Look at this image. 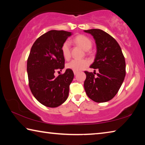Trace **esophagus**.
I'll return each mask as SVG.
<instances>
[{
	"instance_id": "1",
	"label": "esophagus",
	"mask_w": 145,
	"mask_h": 145,
	"mask_svg": "<svg viewBox=\"0 0 145 145\" xmlns=\"http://www.w3.org/2000/svg\"><path fill=\"white\" fill-rule=\"evenodd\" d=\"M73 73H74V75H77V72H73Z\"/></svg>"
}]
</instances>
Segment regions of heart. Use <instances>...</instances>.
I'll list each match as a JSON object with an SVG mask.
<instances>
[{
  "label": "heart",
  "mask_w": 145,
  "mask_h": 145,
  "mask_svg": "<svg viewBox=\"0 0 145 145\" xmlns=\"http://www.w3.org/2000/svg\"><path fill=\"white\" fill-rule=\"evenodd\" d=\"M73 42L79 45L84 50H89L92 46V41L86 36L82 34H78L73 39ZM61 53L65 59H68L71 56V50L70 43L65 41L63 43L61 48ZM89 61L86 59H72L67 64V68L73 70V72H78L87 67Z\"/></svg>",
  "instance_id": "b5f03b06"
}]
</instances>
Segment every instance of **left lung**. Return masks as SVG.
I'll list each match as a JSON object with an SVG mask.
<instances>
[{"instance_id": "8db88e82", "label": "left lung", "mask_w": 145, "mask_h": 145, "mask_svg": "<svg viewBox=\"0 0 145 145\" xmlns=\"http://www.w3.org/2000/svg\"><path fill=\"white\" fill-rule=\"evenodd\" d=\"M84 32L91 34L95 40L97 54L90 68H98L99 72L95 77V72L85 71V91L93 101L107 102L113 99L124 80L126 73L124 56L116 40L105 31L93 29Z\"/></svg>"}]
</instances>
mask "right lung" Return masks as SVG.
Listing matches in <instances>:
<instances>
[{"label":"right lung","instance_id":"right-lung-1","mask_svg":"<svg viewBox=\"0 0 145 145\" xmlns=\"http://www.w3.org/2000/svg\"><path fill=\"white\" fill-rule=\"evenodd\" d=\"M70 32L52 30L40 36L32 46L27 59L29 86L38 101L45 106L56 107L67 99L74 74L67 69L55 77L56 71L65 67L61 48Z\"/></svg>","mask_w":145,"mask_h":145}]
</instances>
